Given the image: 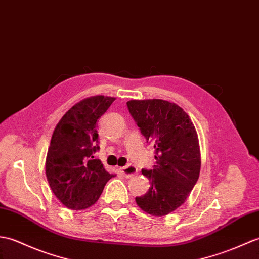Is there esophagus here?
<instances>
[{
    "label": "esophagus",
    "instance_id": "esophagus-1",
    "mask_svg": "<svg viewBox=\"0 0 259 259\" xmlns=\"http://www.w3.org/2000/svg\"><path fill=\"white\" fill-rule=\"evenodd\" d=\"M120 172H121L125 178H131L134 177L135 174H137L138 169L134 165H127V166L120 167Z\"/></svg>",
    "mask_w": 259,
    "mask_h": 259
}]
</instances>
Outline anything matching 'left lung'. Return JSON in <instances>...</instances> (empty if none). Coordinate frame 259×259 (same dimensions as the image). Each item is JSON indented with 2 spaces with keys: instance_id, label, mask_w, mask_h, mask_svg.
<instances>
[{
  "instance_id": "8db88e82",
  "label": "left lung",
  "mask_w": 259,
  "mask_h": 259,
  "mask_svg": "<svg viewBox=\"0 0 259 259\" xmlns=\"http://www.w3.org/2000/svg\"><path fill=\"white\" fill-rule=\"evenodd\" d=\"M128 109L147 141L154 143L157 165L142 170L151 186L136 197L142 211L164 216L186 201L201 170L200 144L188 113L162 99L130 100Z\"/></svg>"
}]
</instances>
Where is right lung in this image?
Returning a JSON list of instances; mask_svg holds the SVG:
<instances>
[{
    "label": "right lung",
    "instance_id": "obj_1",
    "mask_svg": "<svg viewBox=\"0 0 259 259\" xmlns=\"http://www.w3.org/2000/svg\"><path fill=\"white\" fill-rule=\"evenodd\" d=\"M115 99L94 96L77 102L53 132L46 177L53 193L66 207L81 211L94 205L106 183L115 177L93 155L99 150L97 121Z\"/></svg>",
    "mask_w": 259,
    "mask_h": 259
}]
</instances>
